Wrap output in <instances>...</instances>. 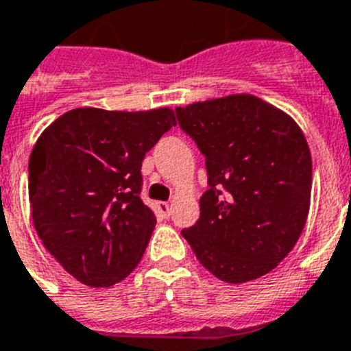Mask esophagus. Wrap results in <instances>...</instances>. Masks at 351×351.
Wrapping results in <instances>:
<instances>
[{
    "label": "esophagus",
    "mask_w": 351,
    "mask_h": 351,
    "mask_svg": "<svg viewBox=\"0 0 351 351\" xmlns=\"http://www.w3.org/2000/svg\"><path fill=\"white\" fill-rule=\"evenodd\" d=\"M156 209H158V213H160L163 218H170L172 208H170L169 202H158V204H156Z\"/></svg>",
    "instance_id": "obj_1"
}]
</instances>
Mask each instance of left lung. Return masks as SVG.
I'll list each match as a JSON object with an SVG mask.
<instances>
[{
  "instance_id": "1",
  "label": "left lung",
  "mask_w": 351,
  "mask_h": 351,
  "mask_svg": "<svg viewBox=\"0 0 351 351\" xmlns=\"http://www.w3.org/2000/svg\"><path fill=\"white\" fill-rule=\"evenodd\" d=\"M176 115L206 158L209 186L182 238L223 282L263 277L291 252L307 220L313 161L304 133L256 95L193 103Z\"/></svg>"
}]
</instances>
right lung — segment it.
Masks as SVG:
<instances>
[{
  "mask_svg": "<svg viewBox=\"0 0 351 351\" xmlns=\"http://www.w3.org/2000/svg\"><path fill=\"white\" fill-rule=\"evenodd\" d=\"M176 125L170 108H77L40 134L28 163L33 226L65 271L90 287L128 277L156 217L140 199L142 161Z\"/></svg>",
  "mask_w": 351,
  "mask_h": 351,
  "instance_id": "add662e5",
  "label": "right lung"
}]
</instances>
